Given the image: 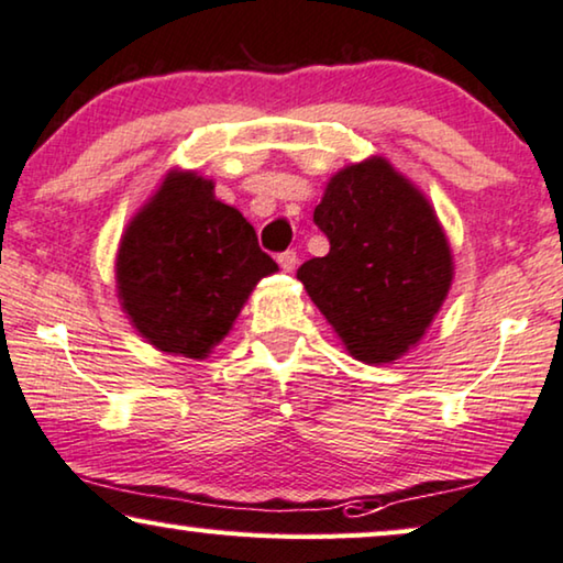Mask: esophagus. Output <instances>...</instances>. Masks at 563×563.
I'll return each mask as SVG.
<instances>
[{
    "label": "esophagus",
    "instance_id": "esophagus-1",
    "mask_svg": "<svg viewBox=\"0 0 563 563\" xmlns=\"http://www.w3.org/2000/svg\"><path fill=\"white\" fill-rule=\"evenodd\" d=\"M276 262H279V266L284 268V272H295L297 251H284V254H279V258H276Z\"/></svg>",
    "mask_w": 563,
    "mask_h": 563
}]
</instances>
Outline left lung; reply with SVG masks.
Returning <instances> with one entry per match:
<instances>
[{"mask_svg": "<svg viewBox=\"0 0 563 563\" xmlns=\"http://www.w3.org/2000/svg\"><path fill=\"white\" fill-rule=\"evenodd\" d=\"M314 223L330 254L301 264L297 279L350 355L398 361L452 287V249L431 202L388 159L371 157L330 177Z\"/></svg>", "mask_w": 563, "mask_h": 563, "instance_id": "1", "label": "left lung"}]
</instances>
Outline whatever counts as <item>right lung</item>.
<instances>
[{"label": "right lung", "mask_w": 563, "mask_h": 563, "mask_svg": "<svg viewBox=\"0 0 563 563\" xmlns=\"http://www.w3.org/2000/svg\"><path fill=\"white\" fill-rule=\"evenodd\" d=\"M213 180L173 169L129 221L117 291L134 330L162 353L202 361L264 276L279 266L254 225L216 198Z\"/></svg>", "instance_id": "add662e5"}]
</instances>
